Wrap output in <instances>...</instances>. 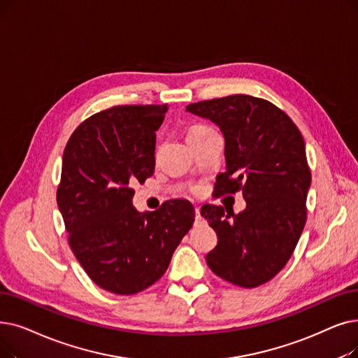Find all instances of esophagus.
I'll list each match as a JSON object with an SVG mask.
<instances>
[{"instance_id":"obj_1","label":"esophagus","mask_w":358,"mask_h":358,"mask_svg":"<svg viewBox=\"0 0 358 358\" xmlns=\"http://www.w3.org/2000/svg\"><path fill=\"white\" fill-rule=\"evenodd\" d=\"M205 222V220H203V216L200 215V209L199 208H196V220H194V225H201Z\"/></svg>"}]
</instances>
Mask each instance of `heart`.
Wrapping results in <instances>:
<instances>
[{"instance_id": "obj_1", "label": "heart", "mask_w": 358, "mask_h": 358, "mask_svg": "<svg viewBox=\"0 0 358 358\" xmlns=\"http://www.w3.org/2000/svg\"><path fill=\"white\" fill-rule=\"evenodd\" d=\"M209 130H212V129L208 127V126H203V124H196V126L190 127L189 136H197V134H201V133H206Z\"/></svg>"}]
</instances>
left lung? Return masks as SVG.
<instances>
[{
  "label": "left lung",
  "instance_id": "1",
  "mask_svg": "<svg viewBox=\"0 0 358 358\" xmlns=\"http://www.w3.org/2000/svg\"><path fill=\"white\" fill-rule=\"evenodd\" d=\"M187 111L224 133L227 171L216 177V196L241 190L247 203L232 220L222 206H201L217 236L208 266L243 288L266 284L287 265L306 225L312 174L304 138L282 110L250 95L190 103Z\"/></svg>",
  "mask_w": 358,
  "mask_h": 358
}]
</instances>
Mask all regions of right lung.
<instances>
[{
  "label": "right lung",
  "instance_id": "right-lung-1",
  "mask_svg": "<svg viewBox=\"0 0 358 358\" xmlns=\"http://www.w3.org/2000/svg\"><path fill=\"white\" fill-rule=\"evenodd\" d=\"M168 105H117L93 114L70 136L63 155L57 203L71 250L93 282L137 294L165 273L194 222L184 199L137 212L134 181L155 171L157 130Z\"/></svg>",
  "mask_w": 358,
  "mask_h": 358
}]
</instances>
